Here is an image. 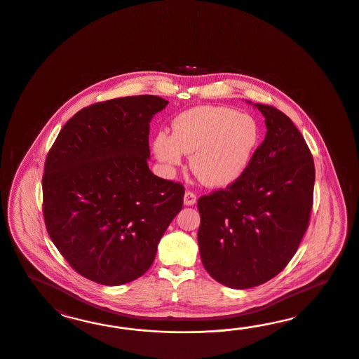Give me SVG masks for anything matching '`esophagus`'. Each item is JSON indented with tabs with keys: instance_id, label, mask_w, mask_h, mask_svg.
Listing matches in <instances>:
<instances>
[{
	"instance_id": "1",
	"label": "esophagus",
	"mask_w": 359,
	"mask_h": 359,
	"mask_svg": "<svg viewBox=\"0 0 359 359\" xmlns=\"http://www.w3.org/2000/svg\"><path fill=\"white\" fill-rule=\"evenodd\" d=\"M196 203V195L192 191H187L184 195V204L185 205H194Z\"/></svg>"
}]
</instances>
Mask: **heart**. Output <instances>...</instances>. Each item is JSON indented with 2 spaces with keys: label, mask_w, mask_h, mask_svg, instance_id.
Wrapping results in <instances>:
<instances>
[{
  "label": "heart",
  "mask_w": 359,
  "mask_h": 359,
  "mask_svg": "<svg viewBox=\"0 0 359 359\" xmlns=\"http://www.w3.org/2000/svg\"><path fill=\"white\" fill-rule=\"evenodd\" d=\"M261 138V126L250 114L205 105L180 113L172 122V135L155 137L154 152L170 168L182 164L183 152L192 154L196 176L208 187L224 188L249 170Z\"/></svg>",
  "instance_id": "heart-1"
}]
</instances>
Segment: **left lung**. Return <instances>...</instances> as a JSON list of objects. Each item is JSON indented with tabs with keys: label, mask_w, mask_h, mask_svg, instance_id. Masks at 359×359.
<instances>
[{
	"label": "left lung",
	"mask_w": 359,
	"mask_h": 359,
	"mask_svg": "<svg viewBox=\"0 0 359 359\" xmlns=\"http://www.w3.org/2000/svg\"><path fill=\"white\" fill-rule=\"evenodd\" d=\"M267 133L234 184L201 196L197 231L208 273L230 288H251L284 270L297 250L313 205L315 163L294 122L254 104Z\"/></svg>",
	"instance_id": "obj_1"
}]
</instances>
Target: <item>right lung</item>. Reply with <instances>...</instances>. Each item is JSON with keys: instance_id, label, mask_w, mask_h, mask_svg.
Returning a JSON list of instances; mask_svg holds the SVG:
<instances>
[{"instance_id": "add662e5", "label": "right lung", "mask_w": 359, "mask_h": 359, "mask_svg": "<svg viewBox=\"0 0 359 359\" xmlns=\"http://www.w3.org/2000/svg\"><path fill=\"white\" fill-rule=\"evenodd\" d=\"M167 104L144 95L89 105L68 120L47 154V233L92 282L120 285L142 276L183 208V184L158 177L147 164L150 121Z\"/></svg>"}]
</instances>
